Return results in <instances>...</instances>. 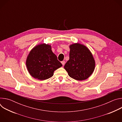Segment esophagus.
<instances>
[{
  "label": "esophagus",
  "mask_w": 122,
  "mask_h": 122,
  "mask_svg": "<svg viewBox=\"0 0 122 122\" xmlns=\"http://www.w3.org/2000/svg\"><path fill=\"white\" fill-rule=\"evenodd\" d=\"M61 63H62V64L63 65V66H64V65H65V61H63L61 62Z\"/></svg>",
  "instance_id": "1"
}]
</instances>
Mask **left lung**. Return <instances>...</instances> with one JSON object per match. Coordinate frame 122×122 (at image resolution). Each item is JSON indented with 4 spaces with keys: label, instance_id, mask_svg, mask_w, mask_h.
Segmentation results:
<instances>
[{
    "label": "left lung",
    "instance_id": "obj_1",
    "mask_svg": "<svg viewBox=\"0 0 122 122\" xmlns=\"http://www.w3.org/2000/svg\"><path fill=\"white\" fill-rule=\"evenodd\" d=\"M69 59L64 68L71 78L78 81L88 78L94 71L95 61L90 50L77 43L71 45Z\"/></svg>",
    "mask_w": 122,
    "mask_h": 122
}]
</instances>
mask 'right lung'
Returning a JSON list of instances; mask_svg holds the SVG:
<instances>
[{
    "instance_id": "right-lung-1",
    "label": "right lung",
    "mask_w": 122,
    "mask_h": 122,
    "mask_svg": "<svg viewBox=\"0 0 122 122\" xmlns=\"http://www.w3.org/2000/svg\"><path fill=\"white\" fill-rule=\"evenodd\" d=\"M26 65L30 75L41 81L51 77L56 69L62 66L52 51L51 46L45 43L39 44L31 50Z\"/></svg>"
}]
</instances>
